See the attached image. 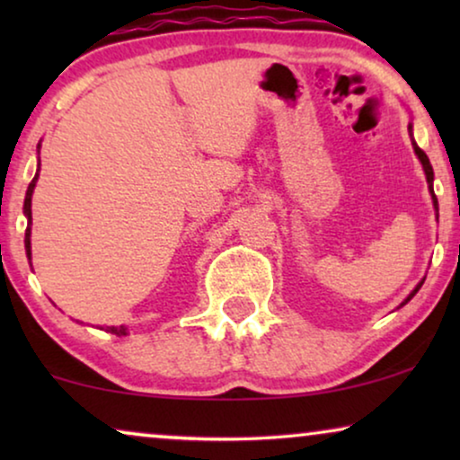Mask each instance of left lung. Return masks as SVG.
Masks as SVG:
<instances>
[{
	"label": "left lung",
	"mask_w": 460,
	"mask_h": 460,
	"mask_svg": "<svg viewBox=\"0 0 460 460\" xmlns=\"http://www.w3.org/2000/svg\"><path fill=\"white\" fill-rule=\"evenodd\" d=\"M408 131H411V137H412V123H408ZM412 148H414V155L419 156V161H420V165H423V172H425V178H427V186H429V192H431V200H433V209H436V217H439L438 216V199H436V192H433V167H431V163H429V156H427L423 150H420L419 146H417V142H414V137H412ZM423 282H425V279L419 282L417 287L412 288L411 291V295H408V297L402 301L400 305H406L408 301H411L414 295H417V291L420 287H423Z\"/></svg>",
	"instance_id": "8db88e82"
}]
</instances>
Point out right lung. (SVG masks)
<instances>
[{
	"mask_svg": "<svg viewBox=\"0 0 460 460\" xmlns=\"http://www.w3.org/2000/svg\"><path fill=\"white\" fill-rule=\"evenodd\" d=\"M40 148H41V142L37 144V155H40ZM40 167H41V161H40V156H37V172H35V178L31 180V184L27 188V197H24V207H22L24 217H27V230H24V249H27L29 261H31V226H33V216H31V199H33L37 178H40ZM104 331L112 332V335H117V337L128 335V329H125V326H104Z\"/></svg>",
	"mask_w": 460,
	"mask_h": 460,
	"instance_id": "obj_1",
	"label": "right lung"
}]
</instances>
